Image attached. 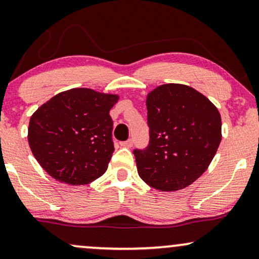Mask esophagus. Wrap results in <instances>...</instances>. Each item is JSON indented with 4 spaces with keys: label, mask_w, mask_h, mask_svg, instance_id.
Instances as JSON below:
<instances>
[{
    "label": "esophagus",
    "mask_w": 259,
    "mask_h": 259,
    "mask_svg": "<svg viewBox=\"0 0 259 259\" xmlns=\"http://www.w3.org/2000/svg\"><path fill=\"white\" fill-rule=\"evenodd\" d=\"M120 146L124 147V148H132L133 140H127V141H124V142H120Z\"/></svg>",
    "instance_id": "34e87169"
}]
</instances>
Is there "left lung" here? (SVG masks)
Segmentation results:
<instances>
[{
	"mask_svg": "<svg viewBox=\"0 0 259 259\" xmlns=\"http://www.w3.org/2000/svg\"><path fill=\"white\" fill-rule=\"evenodd\" d=\"M149 146L134 150L137 172L159 191L188 188L207 171L220 146L221 114L195 88L160 84L147 94Z\"/></svg>",
	"mask_w": 259,
	"mask_h": 259,
	"instance_id": "left-lung-1",
	"label": "left lung"
}]
</instances>
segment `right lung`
<instances>
[{"mask_svg": "<svg viewBox=\"0 0 259 259\" xmlns=\"http://www.w3.org/2000/svg\"><path fill=\"white\" fill-rule=\"evenodd\" d=\"M118 94L71 88L32 114L28 145L49 176L69 185H86L106 172L113 153L110 110Z\"/></svg>", "mask_w": 259, "mask_h": 259, "instance_id": "obj_1", "label": "right lung"}]
</instances>
